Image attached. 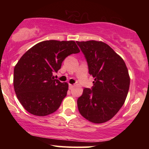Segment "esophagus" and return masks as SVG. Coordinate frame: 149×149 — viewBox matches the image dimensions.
Returning <instances> with one entry per match:
<instances>
[{
	"label": "esophagus",
	"instance_id": "1",
	"mask_svg": "<svg viewBox=\"0 0 149 149\" xmlns=\"http://www.w3.org/2000/svg\"><path fill=\"white\" fill-rule=\"evenodd\" d=\"M73 87H74V85H71V84H69V85H68V88H69V89H72Z\"/></svg>",
	"mask_w": 149,
	"mask_h": 149
}]
</instances>
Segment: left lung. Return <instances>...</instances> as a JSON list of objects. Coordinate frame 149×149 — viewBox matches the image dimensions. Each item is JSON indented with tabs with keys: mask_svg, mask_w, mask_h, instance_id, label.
<instances>
[{
	"mask_svg": "<svg viewBox=\"0 0 149 149\" xmlns=\"http://www.w3.org/2000/svg\"><path fill=\"white\" fill-rule=\"evenodd\" d=\"M84 54L89 73L95 78L77 100L79 113L88 121L102 123L112 119L123 105L130 79L123 59L104 42L77 41Z\"/></svg>",
	"mask_w": 149,
	"mask_h": 149,
	"instance_id": "8db88e82",
	"label": "left lung"
}]
</instances>
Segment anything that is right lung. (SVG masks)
Returning <instances> with one entry per match:
<instances>
[{"mask_svg":"<svg viewBox=\"0 0 149 149\" xmlns=\"http://www.w3.org/2000/svg\"><path fill=\"white\" fill-rule=\"evenodd\" d=\"M80 50L73 40H50L28 50L14 68L13 86L18 100L28 113L50 115L59 109L66 96L68 84L55 79L67 56Z\"/></svg>","mask_w":149,"mask_h":149,"instance_id":"add662e5","label":"right lung"}]
</instances>
